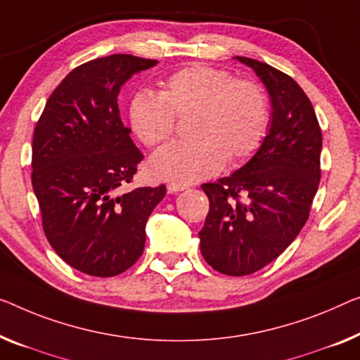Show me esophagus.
<instances>
[{
    "mask_svg": "<svg viewBox=\"0 0 360 360\" xmlns=\"http://www.w3.org/2000/svg\"><path fill=\"white\" fill-rule=\"evenodd\" d=\"M166 187H168V192H171V194H173V192H181V191L187 189L186 184H178V182H169Z\"/></svg>",
    "mask_w": 360,
    "mask_h": 360,
    "instance_id": "34e87169",
    "label": "esophagus"
}]
</instances>
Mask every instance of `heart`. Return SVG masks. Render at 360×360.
<instances>
[{
	"label": "heart",
	"mask_w": 360,
	"mask_h": 360,
	"mask_svg": "<svg viewBox=\"0 0 360 360\" xmlns=\"http://www.w3.org/2000/svg\"><path fill=\"white\" fill-rule=\"evenodd\" d=\"M195 111L192 141L174 142L153 155L157 178L195 182L219 173L231 162L250 157L266 136L270 108L264 89L254 80L236 79L226 69L192 64L166 77L162 94L143 89L132 96L129 117L148 147L173 136L176 115Z\"/></svg>",
	"instance_id": "b5f03b06"
}]
</instances>
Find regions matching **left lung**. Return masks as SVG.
Masks as SVG:
<instances>
[{"label": "left lung", "instance_id": "1", "mask_svg": "<svg viewBox=\"0 0 360 360\" xmlns=\"http://www.w3.org/2000/svg\"><path fill=\"white\" fill-rule=\"evenodd\" d=\"M234 60L265 85L270 129L248 163L202 186L210 210L198 238L208 265L223 275L244 276L281 255L307 221L320 182L321 131L296 80L252 58Z\"/></svg>", "mask_w": 360, "mask_h": 360}]
</instances>
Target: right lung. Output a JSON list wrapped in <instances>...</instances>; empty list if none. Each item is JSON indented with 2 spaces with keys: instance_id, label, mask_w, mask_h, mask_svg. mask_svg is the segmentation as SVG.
<instances>
[{
  "instance_id": "right-lung-1",
  "label": "right lung",
  "mask_w": 360,
  "mask_h": 360,
  "mask_svg": "<svg viewBox=\"0 0 360 360\" xmlns=\"http://www.w3.org/2000/svg\"><path fill=\"white\" fill-rule=\"evenodd\" d=\"M157 60L111 55L63 79L48 98L32 142V186L43 231L56 254L85 275L131 268L146 248V224L166 187L122 192L143 155L121 121L117 95Z\"/></svg>"
}]
</instances>
